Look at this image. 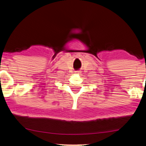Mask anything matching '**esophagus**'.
<instances>
[{
  "instance_id": "1",
  "label": "esophagus",
  "mask_w": 146,
  "mask_h": 146,
  "mask_svg": "<svg viewBox=\"0 0 146 146\" xmlns=\"http://www.w3.org/2000/svg\"><path fill=\"white\" fill-rule=\"evenodd\" d=\"M76 73H79V71H76Z\"/></svg>"
}]
</instances>
